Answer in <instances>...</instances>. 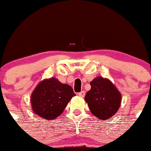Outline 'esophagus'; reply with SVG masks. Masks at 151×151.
Segmentation results:
<instances>
[{"label": "esophagus", "mask_w": 151, "mask_h": 151, "mask_svg": "<svg viewBox=\"0 0 151 151\" xmlns=\"http://www.w3.org/2000/svg\"><path fill=\"white\" fill-rule=\"evenodd\" d=\"M78 94V96H79V97H85V92L84 91H82L79 92Z\"/></svg>", "instance_id": "esophagus-1"}]
</instances>
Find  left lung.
I'll return each mask as SVG.
<instances>
[{
  "mask_svg": "<svg viewBox=\"0 0 151 151\" xmlns=\"http://www.w3.org/2000/svg\"><path fill=\"white\" fill-rule=\"evenodd\" d=\"M91 89L86 93L85 101L97 118L106 120L118 111L121 104L120 92L107 78L98 76L90 83Z\"/></svg>",
  "mask_w": 151,
  "mask_h": 151,
  "instance_id": "left-lung-1",
  "label": "left lung"
}]
</instances>
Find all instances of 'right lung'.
Returning a JSON list of instances; mask_svg holds the SVG:
<instances>
[{
  "label": "right lung",
  "mask_w": 151,
  "mask_h": 151,
  "mask_svg": "<svg viewBox=\"0 0 151 151\" xmlns=\"http://www.w3.org/2000/svg\"><path fill=\"white\" fill-rule=\"evenodd\" d=\"M76 96L71 86L56 78L39 82L31 96V104L35 114L45 119H54L63 112L72 97Z\"/></svg>",
  "instance_id": "add662e5"
}]
</instances>
